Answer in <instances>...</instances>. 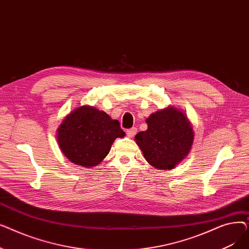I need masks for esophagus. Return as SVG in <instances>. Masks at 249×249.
I'll return each instance as SVG.
<instances>
[{
    "label": "esophagus",
    "mask_w": 249,
    "mask_h": 249,
    "mask_svg": "<svg viewBox=\"0 0 249 249\" xmlns=\"http://www.w3.org/2000/svg\"><path fill=\"white\" fill-rule=\"evenodd\" d=\"M136 132H137V129H136L135 127H133V128H131V129H128L127 131H126L127 136H128L129 138H132V137H134V136H135V134H136Z\"/></svg>",
    "instance_id": "34e87169"
}]
</instances>
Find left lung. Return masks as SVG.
<instances>
[{"label":"left lung","mask_w":249,"mask_h":249,"mask_svg":"<svg viewBox=\"0 0 249 249\" xmlns=\"http://www.w3.org/2000/svg\"><path fill=\"white\" fill-rule=\"evenodd\" d=\"M147 130L135 135L146 161L160 171H171L184 160L194 143L193 126L185 112L174 106L146 118Z\"/></svg>","instance_id":"1"}]
</instances>
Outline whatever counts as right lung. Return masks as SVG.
<instances>
[{
    "label": "right lung",
    "mask_w": 249,
    "mask_h": 249,
    "mask_svg": "<svg viewBox=\"0 0 249 249\" xmlns=\"http://www.w3.org/2000/svg\"><path fill=\"white\" fill-rule=\"evenodd\" d=\"M125 132L118 120L104 111L83 105L64 117L57 128V142L63 155L74 164L91 168L108 155L116 138Z\"/></svg>",
    "instance_id": "obj_1"
}]
</instances>
